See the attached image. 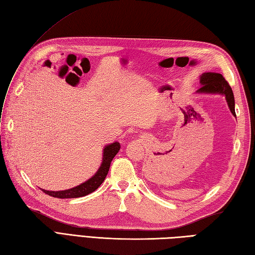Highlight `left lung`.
<instances>
[{
  "label": "left lung",
  "mask_w": 255,
  "mask_h": 255,
  "mask_svg": "<svg viewBox=\"0 0 255 255\" xmlns=\"http://www.w3.org/2000/svg\"><path fill=\"white\" fill-rule=\"evenodd\" d=\"M200 84H201V88L197 91L198 93L225 95L229 109H231L232 114L236 116L235 98H234L233 90L221 73H216V72L202 73V76H200Z\"/></svg>",
  "instance_id": "left-lung-1"
}]
</instances>
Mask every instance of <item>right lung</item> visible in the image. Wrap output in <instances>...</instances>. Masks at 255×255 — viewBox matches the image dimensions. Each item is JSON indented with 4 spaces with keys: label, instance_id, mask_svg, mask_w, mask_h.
<instances>
[{
    "label": "right lung",
    "instance_id": "1",
    "mask_svg": "<svg viewBox=\"0 0 255 255\" xmlns=\"http://www.w3.org/2000/svg\"><path fill=\"white\" fill-rule=\"evenodd\" d=\"M120 147L121 146L118 141H115L113 144L107 145L105 147L104 154H103V162L101 166H99L97 172L94 174V176H92L91 178L88 179V181L77 186V187L66 189V190H59V191H51V190H45V189H42V191L45 192V194L48 196L54 197V198H60V199L84 197L86 195L91 194V192L95 191L105 181V178H106L111 161H113L116 154L119 152Z\"/></svg>",
    "mask_w": 255,
    "mask_h": 255
}]
</instances>
